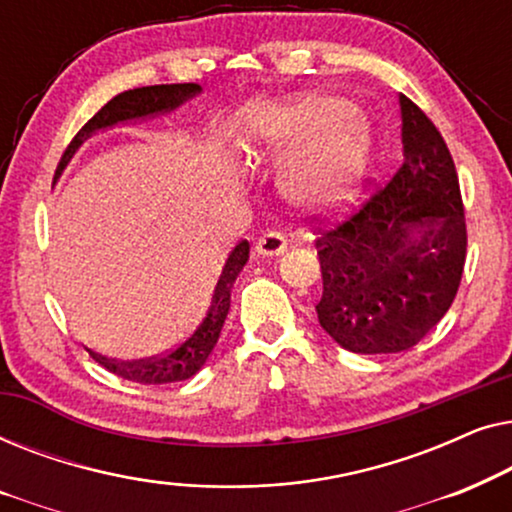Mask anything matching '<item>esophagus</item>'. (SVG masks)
<instances>
[{"label": "esophagus", "mask_w": 512, "mask_h": 512, "mask_svg": "<svg viewBox=\"0 0 512 512\" xmlns=\"http://www.w3.org/2000/svg\"><path fill=\"white\" fill-rule=\"evenodd\" d=\"M286 237L279 230H268V233L258 237L256 242V254L258 256H279L286 251Z\"/></svg>", "instance_id": "esophagus-1"}]
</instances>
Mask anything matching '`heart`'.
<instances>
[{"instance_id":"heart-1","label":"heart","mask_w":512,"mask_h":512,"mask_svg":"<svg viewBox=\"0 0 512 512\" xmlns=\"http://www.w3.org/2000/svg\"><path fill=\"white\" fill-rule=\"evenodd\" d=\"M249 139L272 160L301 151L286 167L284 191L312 212H340L352 202L373 149L368 123L331 95L261 107L249 118Z\"/></svg>"}]
</instances>
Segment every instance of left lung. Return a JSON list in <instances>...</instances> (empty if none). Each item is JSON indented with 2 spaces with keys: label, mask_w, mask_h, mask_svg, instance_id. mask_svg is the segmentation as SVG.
I'll list each match as a JSON object with an SVG mask.
<instances>
[{
  "label": "left lung",
  "mask_w": 512,
  "mask_h": 512,
  "mask_svg": "<svg viewBox=\"0 0 512 512\" xmlns=\"http://www.w3.org/2000/svg\"><path fill=\"white\" fill-rule=\"evenodd\" d=\"M403 160L380 191L317 230V317L354 354L415 347L450 310L466 263L459 177L443 135L401 95Z\"/></svg>",
  "instance_id": "left-lung-1"
}]
</instances>
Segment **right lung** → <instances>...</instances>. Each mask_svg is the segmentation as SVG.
Segmentation results:
<instances>
[{"label":"right lung","mask_w":512,"mask_h":512,"mask_svg":"<svg viewBox=\"0 0 512 512\" xmlns=\"http://www.w3.org/2000/svg\"><path fill=\"white\" fill-rule=\"evenodd\" d=\"M198 83H165V86H146V88H132L125 90V93L116 95L114 100H109L104 107L97 111V114L90 118V121L83 125V128L76 132V137L69 142V146L62 153L58 170H55V177L65 170L69 160L76 153V149L86 142L90 135H95L97 130L114 128V125L123 121H135V118H146V116H158L165 114V111L177 109L179 104L191 100L200 93ZM249 261V242L242 240L237 247L230 251L226 265H223V272L216 282L212 305L205 314V319L200 321L198 328L188 335L184 342H179L177 347L170 349V352L151 356V359L142 361H116L107 359V356L90 352V356L118 377L130 382L139 384H167V382H181L193 377L198 370L205 366L207 356L212 354V349L219 340L223 321L228 317L230 310V291H233V284L237 275H240L244 265Z\"/></svg>","instance_id":"add662e5"}]
</instances>
